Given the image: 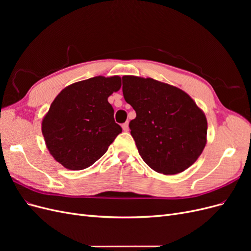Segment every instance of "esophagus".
<instances>
[{
	"instance_id": "1",
	"label": "esophagus",
	"mask_w": 251,
	"mask_h": 251,
	"mask_svg": "<svg viewBox=\"0 0 251 251\" xmlns=\"http://www.w3.org/2000/svg\"><path fill=\"white\" fill-rule=\"evenodd\" d=\"M121 126H123V130L124 131H126V132L128 131V123H125Z\"/></svg>"
}]
</instances>
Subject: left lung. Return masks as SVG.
Returning <instances> with one entry per match:
<instances>
[{"mask_svg":"<svg viewBox=\"0 0 251 251\" xmlns=\"http://www.w3.org/2000/svg\"><path fill=\"white\" fill-rule=\"evenodd\" d=\"M125 100L136 112L131 135L151 170L164 175L185 171L206 144L204 113L183 91L137 76L123 77Z\"/></svg>","mask_w":251,"mask_h":251,"instance_id":"obj_1","label":"left lung"}]
</instances>
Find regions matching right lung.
<instances>
[{
    "label": "right lung",
    "mask_w": 251,
    "mask_h": 251,
    "mask_svg": "<svg viewBox=\"0 0 251 251\" xmlns=\"http://www.w3.org/2000/svg\"><path fill=\"white\" fill-rule=\"evenodd\" d=\"M120 87L119 76H96L65 88L51 103L42 132L50 154L66 169L89 168L123 131L108 101Z\"/></svg>",
    "instance_id": "add662e5"
}]
</instances>
